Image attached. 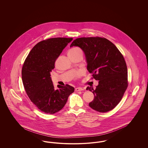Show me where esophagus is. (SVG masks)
Masks as SVG:
<instances>
[{"label": "esophagus", "mask_w": 148, "mask_h": 148, "mask_svg": "<svg viewBox=\"0 0 148 148\" xmlns=\"http://www.w3.org/2000/svg\"><path fill=\"white\" fill-rule=\"evenodd\" d=\"M84 89H83V88H76L75 89V92H79V91H82V90H83Z\"/></svg>", "instance_id": "1"}]
</instances>
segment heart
I'll use <instances>...</instances> for the list:
<instances>
[{"label":"heart","instance_id":"heart-1","mask_svg":"<svg viewBox=\"0 0 148 148\" xmlns=\"http://www.w3.org/2000/svg\"><path fill=\"white\" fill-rule=\"evenodd\" d=\"M78 51H81V50L79 48H71V49L69 50V52H71V53H75V52H77Z\"/></svg>","mask_w":148,"mask_h":148}]
</instances>
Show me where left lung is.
Returning <instances> with one entry per match:
<instances>
[{"label":"left lung","mask_w":148,"mask_h":148,"mask_svg":"<svg viewBox=\"0 0 148 148\" xmlns=\"http://www.w3.org/2000/svg\"><path fill=\"white\" fill-rule=\"evenodd\" d=\"M84 52L87 69L92 78L99 80L94 89V100L89 104L92 109L105 113L113 109L123 98L128 86L127 69L124 56L116 46L107 39L101 37L79 38L71 42Z\"/></svg>","instance_id":"left-lung-1"}]
</instances>
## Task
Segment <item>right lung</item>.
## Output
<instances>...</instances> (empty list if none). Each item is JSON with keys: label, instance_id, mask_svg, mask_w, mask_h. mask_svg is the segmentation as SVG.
I'll list each match as a JSON object with an SVG mask.
<instances>
[{"label": "right lung", "instance_id": "1", "mask_svg": "<svg viewBox=\"0 0 148 148\" xmlns=\"http://www.w3.org/2000/svg\"><path fill=\"white\" fill-rule=\"evenodd\" d=\"M73 38H53L37 43L25 59L21 71L25 90L31 101L40 111L53 114L65 105L74 92L71 85L54 86L50 72L63 50Z\"/></svg>", "mask_w": 148, "mask_h": 148}]
</instances>
